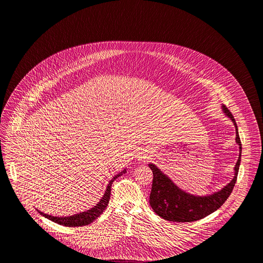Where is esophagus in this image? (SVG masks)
<instances>
[{
  "mask_svg": "<svg viewBox=\"0 0 263 263\" xmlns=\"http://www.w3.org/2000/svg\"><path fill=\"white\" fill-rule=\"evenodd\" d=\"M146 158H148V155L143 154V156H141V159H146Z\"/></svg>",
  "mask_w": 263,
  "mask_h": 263,
  "instance_id": "1",
  "label": "esophagus"
}]
</instances>
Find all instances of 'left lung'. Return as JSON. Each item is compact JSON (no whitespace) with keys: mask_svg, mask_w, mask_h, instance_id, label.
Instances as JSON below:
<instances>
[{"mask_svg":"<svg viewBox=\"0 0 263 263\" xmlns=\"http://www.w3.org/2000/svg\"><path fill=\"white\" fill-rule=\"evenodd\" d=\"M221 110L234 123L235 127V142L239 147L238 159L234 168V178L217 192L205 196H198L182 190L157 166L149 163L148 166L153 172L149 203L152 210L166 221L190 222L201 220L217 211L232 193L240 165L241 142L234 116L223 105L221 106Z\"/></svg>","mask_w":263,"mask_h":263,"instance_id":"1","label":"left lung"}]
</instances>
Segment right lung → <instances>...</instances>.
<instances>
[{
  "label": "right lung",
  "mask_w": 263,
  "mask_h": 263,
  "mask_svg": "<svg viewBox=\"0 0 263 263\" xmlns=\"http://www.w3.org/2000/svg\"><path fill=\"white\" fill-rule=\"evenodd\" d=\"M126 169H124L122 172L118 173L117 175H115L111 181L109 182L107 189L105 191V194L103 195V197L100 199V201L96 204V206H94L85 212H81L72 216H68V217H54L51 215H47L41 212L40 210H37V212L42 215L44 218L50 220V221L57 222L59 224L65 226V227H83V226H87L91 222L95 221L98 217L106 210V208L108 206V203L110 201V195H111V186L112 182L115 179H117L118 177H120L121 175H123L125 173Z\"/></svg>",
  "instance_id": "obj_1"
}]
</instances>
